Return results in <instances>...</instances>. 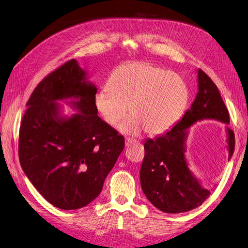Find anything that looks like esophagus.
Masks as SVG:
<instances>
[{
	"instance_id": "1",
	"label": "esophagus",
	"mask_w": 248,
	"mask_h": 248,
	"mask_svg": "<svg viewBox=\"0 0 248 248\" xmlns=\"http://www.w3.org/2000/svg\"><path fill=\"white\" fill-rule=\"evenodd\" d=\"M137 141L135 140V139H130V138H126L125 139V141H124V145L126 146V147H127V146H131L132 144H135Z\"/></svg>"
}]
</instances>
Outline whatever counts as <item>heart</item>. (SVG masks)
<instances>
[{
  "label": "heart",
  "instance_id": "heart-1",
  "mask_svg": "<svg viewBox=\"0 0 248 248\" xmlns=\"http://www.w3.org/2000/svg\"><path fill=\"white\" fill-rule=\"evenodd\" d=\"M190 98L185 79L151 63L133 62L117 66L109 87L99 89L94 105L110 126H116L127 110L131 113L119 125L124 134L143 129L151 135L170 130L187 108Z\"/></svg>",
  "mask_w": 248,
  "mask_h": 248
}]
</instances>
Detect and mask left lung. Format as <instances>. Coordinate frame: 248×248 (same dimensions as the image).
Returning <instances> with one entry per match:
<instances>
[{
    "label": "left lung",
    "mask_w": 248,
    "mask_h": 248,
    "mask_svg": "<svg viewBox=\"0 0 248 248\" xmlns=\"http://www.w3.org/2000/svg\"><path fill=\"white\" fill-rule=\"evenodd\" d=\"M198 92L195 100L170 131L154 139H146L145 156L140 170L141 187L145 196L161 212L186 213L203 203L213 189H205L194 175L186 158L189 129L197 122L215 119L230 123L228 109L215 82L197 69ZM226 125L228 159L234 153L235 136ZM216 186V185H215Z\"/></svg>",
    "instance_id": "left-lung-1"
}]
</instances>
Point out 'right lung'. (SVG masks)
I'll list each match as a JSON object with an SVG mask.
<instances>
[{
    "mask_svg": "<svg viewBox=\"0 0 248 248\" xmlns=\"http://www.w3.org/2000/svg\"><path fill=\"white\" fill-rule=\"evenodd\" d=\"M97 87L72 59L46 77L26 104L19 161L34 188L60 209H78L102 191L124 147L122 135L97 114ZM64 102L77 112L63 113Z\"/></svg>",
    "mask_w": 248,
    "mask_h": 248,
    "instance_id": "add662e5",
    "label": "right lung"
}]
</instances>
